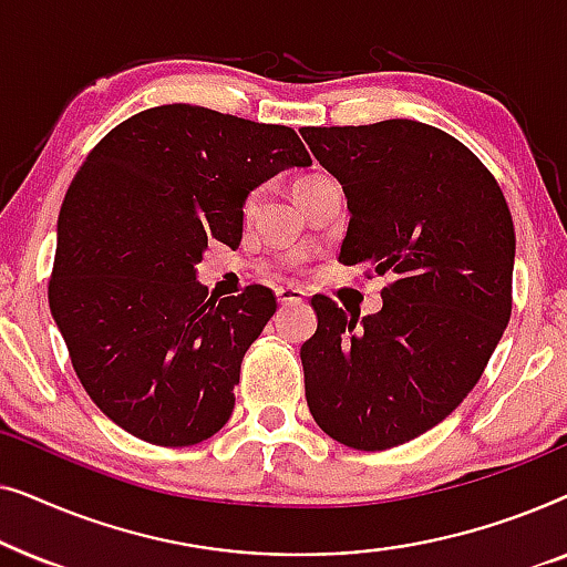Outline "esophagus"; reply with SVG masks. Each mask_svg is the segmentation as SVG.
Wrapping results in <instances>:
<instances>
[{
	"instance_id": "1",
	"label": "esophagus",
	"mask_w": 567,
	"mask_h": 567,
	"mask_svg": "<svg viewBox=\"0 0 567 567\" xmlns=\"http://www.w3.org/2000/svg\"><path fill=\"white\" fill-rule=\"evenodd\" d=\"M276 299L281 307L301 305L305 301V291L297 289V286H281V289H276Z\"/></svg>"
}]
</instances>
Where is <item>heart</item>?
Wrapping results in <instances>:
<instances>
[{"instance_id":"1","label":"heart","mask_w":567,"mask_h":567,"mask_svg":"<svg viewBox=\"0 0 567 567\" xmlns=\"http://www.w3.org/2000/svg\"><path fill=\"white\" fill-rule=\"evenodd\" d=\"M317 177H322V175H307V177H299L297 185H293V193H297L299 188H305L307 183L317 181ZM252 206H255V196H247V200H245V214H250V212H252Z\"/></svg>"}]
</instances>
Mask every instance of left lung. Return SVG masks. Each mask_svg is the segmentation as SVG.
I'll list each match as a JSON object with an SVG mask.
<instances>
[{
	"label": "left lung",
	"mask_w": 567,
	"mask_h": 567,
	"mask_svg": "<svg viewBox=\"0 0 567 567\" xmlns=\"http://www.w3.org/2000/svg\"><path fill=\"white\" fill-rule=\"evenodd\" d=\"M301 136L351 208L340 262L390 276L382 309L363 320L312 299L307 405L330 439L382 452L444 421L483 377L511 320L514 219L491 169L429 123Z\"/></svg>",
	"instance_id": "obj_1"
}]
</instances>
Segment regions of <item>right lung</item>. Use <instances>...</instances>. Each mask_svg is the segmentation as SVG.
Instances as JSON below:
<instances>
[{"label":"right lung","instance_id":"add662e5","mask_svg":"<svg viewBox=\"0 0 567 567\" xmlns=\"http://www.w3.org/2000/svg\"><path fill=\"white\" fill-rule=\"evenodd\" d=\"M312 159L289 126L159 105L100 138L59 214L49 305L92 402L157 446L212 439L247 348L276 312L266 286L208 299L196 262L243 239L255 185Z\"/></svg>","mask_w":567,"mask_h":567}]
</instances>
